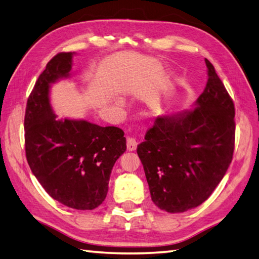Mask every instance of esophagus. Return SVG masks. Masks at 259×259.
Returning <instances> with one entry per match:
<instances>
[{"instance_id": "34e87169", "label": "esophagus", "mask_w": 259, "mask_h": 259, "mask_svg": "<svg viewBox=\"0 0 259 259\" xmlns=\"http://www.w3.org/2000/svg\"><path fill=\"white\" fill-rule=\"evenodd\" d=\"M126 145H127L128 151H135L136 146H137V142L134 137L130 136V137H127V140H126Z\"/></svg>"}]
</instances>
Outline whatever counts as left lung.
<instances>
[{
  "label": "left lung",
  "mask_w": 259,
  "mask_h": 259,
  "mask_svg": "<svg viewBox=\"0 0 259 259\" xmlns=\"http://www.w3.org/2000/svg\"><path fill=\"white\" fill-rule=\"evenodd\" d=\"M208 81L190 112L157 117L137 145L152 201L184 212L207 200L223 180L235 149V105L208 59Z\"/></svg>",
  "instance_id": "1"
}]
</instances>
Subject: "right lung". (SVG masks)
Returning <instances> with one entry per match:
<instances>
[{
    "instance_id": "add662e5",
    "label": "right lung",
    "mask_w": 259,
    "mask_h": 259,
    "mask_svg": "<svg viewBox=\"0 0 259 259\" xmlns=\"http://www.w3.org/2000/svg\"><path fill=\"white\" fill-rule=\"evenodd\" d=\"M75 52H59L47 63L28 98L24 116L25 155L31 171L51 198L78 210L102 204L109 177L126 151L124 132L87 120L57 119L49 88L69 76Z\"/></svg>"
}]
</instances>
